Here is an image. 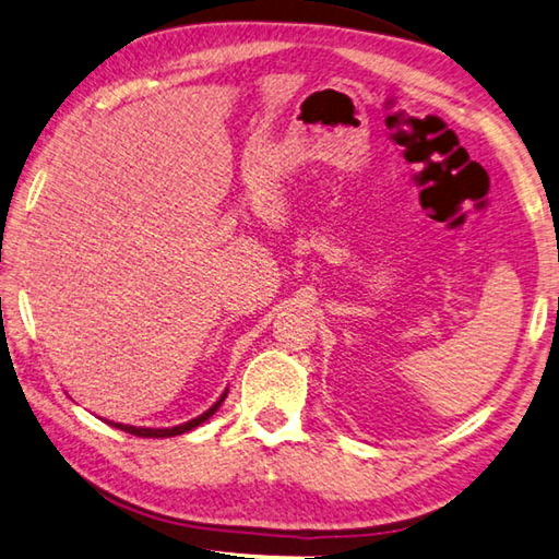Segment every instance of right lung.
<instances>
[{"mask_svg":"<svg viewBox=\"0 0 559 559\" xmlns=\"http://www.w3.org/2000/svg\"><path fill=\"white\" fill-rule=\"evenodd\" d=\"M227 393H223L213 406H210L205 414H200L198 418L188 420V424H180V426H173V428H141V426H126V424H114V420H106V424H111L116 428H121V431L131 433V436H141V438H170V436H180V433H188L193 431V428H198L200 424H205V420L215 414V411L219 408V404H223Z\"/></svg>","mask_w":559,"mask_h":559,"instance_id":"add662e5","label":"right lung"}]
</instances>
